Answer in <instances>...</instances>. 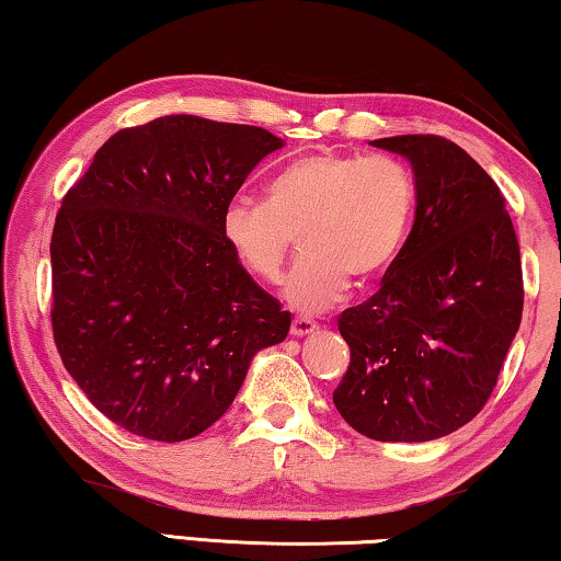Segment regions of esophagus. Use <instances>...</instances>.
I'll return each instance as SVG.
<instances>
[{
	"mask_svg": "<svg viewBox=\"0 0 561 561\" xmlns=\"http://www.w3.org/2000/svg\"><path fill=\"white\" fill-rule=\"evenodd\" d=\"M319 327H317V321H311V319H304V317H297V319H291V336H309V334H314Z\"/></svg>",
	"mask_w": 561,
	"mask_h": 561,
	"instance_id": "1",
	"label": "esophagus"
}]
</instances>
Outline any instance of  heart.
Wrapping results in <instances>:
<instances>
[{"label":"heart","instance_id":"b5f03b06","mask_svg":"<svg viewBox=\"0 0 561 561\" xmlns=\"http://www.w3.org/2000/svg\"><path fill=\"white\" fill-rule=\"evenodd\" d=\"M413 215L415 183L403 163L314 153L282 168L264 201L227 205L222 237L247 274L272 284L299 234L304 254L282 291L294 309L319 311L344 297L348 279L368 284L388 272Z\"/></svg>","mask_w":561,"mask_h":561}]
</instances>
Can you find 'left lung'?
Segmentation results:
<instances>
[{"instance_id":"8db88e82","label":"left lung","mask_w":561,"mask_h":561,"mask_svg":"<svg viewBox=\"0 0 561 561\" xmlns=\"http://www.w3.org/2000/svg\"><path fill=\"white\" fill-rule=\"evenodd\" d=\"M371 146L411 163L415 222L381 289L339 317L351 364L334 405L366 438L425 443L470 423L497 383L525 304L519 244L495 180L460 146Z\"/></svg>"}]
</instances>
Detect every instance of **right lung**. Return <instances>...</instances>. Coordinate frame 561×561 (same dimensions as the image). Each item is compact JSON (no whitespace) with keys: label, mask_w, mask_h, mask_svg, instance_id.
I'll use <instances>...</instances> for the list:
<instances>
[{"label":"right lung","mask_w":561,"mask_h":561,"mask_svg":"<svg viewBox=\"0 0 561 561\" xmlns=\"http://www.w3.org/2000/svg\"><path fill=\"white\" fill-rule=\"evenodd\" d=\"M284 140L163 116L123 128L66 193L51 234V327L66 371L121 428L195 438L232 405L289 311L222 237V213Z\"/></svg>","instance_id":"right-lung-1"}]
</instances>
